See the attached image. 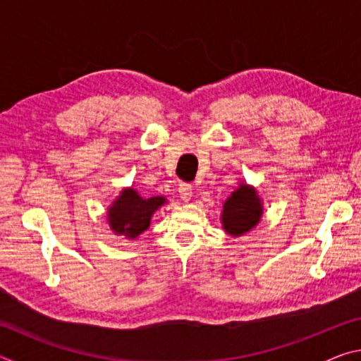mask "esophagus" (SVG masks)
Instances as JSON below:
<instances>
[{
    "mask_svg": "<svg viewBox=\"0 0 361 361\" xmlns=\"http://www.w3.org/2000/svg\"><path fill=\"white\" fill-rule=\"evenodd\" d=\"M178 192H180V197L185 200V202H188L192 195V186L188 185V183H181L178 186Z\"/></svg>",
    "mask_w": 361,
    "mask_h": 361,
    "instance_id": "esophagus-1",
    "label": "esophagus"
}]
</instances>
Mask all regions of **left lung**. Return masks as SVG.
Masks as SVG:
<instances>
[{
  "label": "left lung",
  "mask_w": 361,
  "mask_h": 361,
  "mask_svg": "<svg viewBox=\"0 0 361 361\" xmlns=\"http://www.w3.org/2000/svg\"><path fill=\"white\" fill-rule=\"evenodd\" d=\"M261 213L262 209L255 189L242 185L231 194L223 207V228L232 235H240L256 226Z\"/></svg>",
  "instance_id": "1"
}]
</instances>
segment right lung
I'll return each mask as SVG.
<instances>
[{"instance_id":"1","label":"right lung","mask_w":361,"mask_h":361,"mask_svg":"<svg viewBox=\"0 0 361 361\" xmlns=\"http://www.w3.org/2000/svg\"><path fill=\"white\" fill-rule=\"evenodd\" d=\"M162 204H166V199L161 195L143 199L133 189H124L108 212V223L116 234L133 239L149 228L152 213Z\"/></svg>"}]
</instances>
